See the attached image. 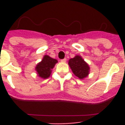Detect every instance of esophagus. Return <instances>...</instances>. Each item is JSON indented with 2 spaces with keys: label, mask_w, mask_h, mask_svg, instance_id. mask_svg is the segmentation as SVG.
<instances>
[{
  "label": "esophagus",
  "mask_w": 125,
  "mask_h": 125,
  "mask_svg": "<svg viewBox=\"0 0 125 125\" xmlns=\"http://www.w3.org/2000/svg\"><path fill=\"white\" fill-rule=\"evenodd\" d=\"M66 61V58H64V59H62L61 60V62H65Z\"/></svg>",
  "instance_id": "esophagus-1"
}]
</instances>
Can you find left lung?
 <instances>
[{"label":"left lung","mask_w":125,"mask_h":125,"mask_svg":"<svg viewBox=\"0 0 125 125\" xmlns=\"http://www.w3.org/2000/svg\"><path fill=\"white\" fill-rule=\"evenodd\" d=\"M68 64L74 74L79 79H83L89 75L90 71L89 65L79 55H76L69 59Z\"/></svg>","instance_id":"left-lung-1"}]
</instances>
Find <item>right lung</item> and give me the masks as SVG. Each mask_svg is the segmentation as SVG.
I'll list each match as a JSON object with an SVG mask.
<instances>
[{
	"instance_id": "add662e5",
	"label": "right lung",
	"mask_w": 125,
	"mask_h": 125,
	"mask_svg": "<svg viewBox=\"0 0 125 125\" xmlns=\"http://www.w3.org/2000/svg\"><path fill=\"white\" fill-rule=\"evenodd\" d=\"M57 62V59H53L48 55H44L41 61L39 62L35 68L37 76L42 79L49 78L52 73V69Z\"/></svg>"
}]
</instances>
